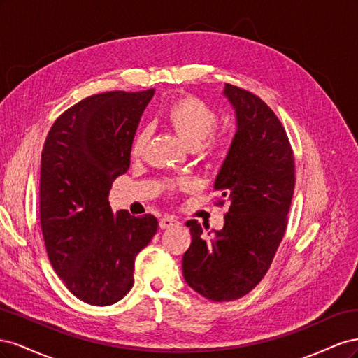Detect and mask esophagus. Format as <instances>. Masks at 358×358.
Returning a JSON list of instances; mask_svg holds the SVG:
<instances>
[{
  "mask_svg": "<svg viewBox=\"0 0 358 358\" xmlns=\"http://www.w3.org/2000/svg\"><path fill=\"white\" fill-rule=\"evenodd\" d=\"M178 220L173 218V216H162V218L159 220V229L166 230V229H170V227H175L178 225Z\"/></svg>",
  "mask_w": 358,
  "mask_h": 358,
  "instance_id": "obj_1",
  "label": "esophagus"
}]
</instances>
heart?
<instances>
[{
    "label": "heart",
    "mask_w": 358,
    "mask_h": 358,
    "mask_svg": "<svg viewBox=\"0 0 358 358\" xmlns=\"http://www.w3.org/2000/svg\"><path fill=\"white\" fill-rule=\"evenodd\" d=\"M167 122L179 134V137L189 148H199L204 155L215 157L225 152L230 146V137L225 134H210L215 127L218 125L220 115L212 106L197 99V96H183L169 106L166 112ZM150 137V128L143 127L136 134L131 154L134 157L142 155ZM170 187L187 188L188 182L180 180L171 183Z\"/></svg>",
    "instance_id": "heart-1"
}]
</instances>
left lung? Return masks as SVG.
<instances>
[{
	"label": "left lung",
	"mask_w": 358,
	"mask_h": 358,
	"mask_svg": "<svg viewBox=\"0 0 358 358\" xmlns=\"http://www.w3.org/2000/svg\"><path fill=\"white\" fill-rule=\"evenodd\" d=\"M237 131L216 176L218 204L229 203L224 227L206 233L191 220V245L182 258L187 284L203 297L230 301L264 278L287 230L294 192V155L273 110L246 90L225 83Z\"/></svg>",
	"instance_id": "obj_1"
}]
</instances>
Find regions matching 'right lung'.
I'll return each instance as SVG.
<instances>
[{
  "mask_svg": "<svg viewBox=\"0 0 358 358\" xmlns=\"http://www.w3.org/2000/svg\"><path fill=\"white\" fill-rule=\"evenodd\" d=\"M155 90L88 96L52 125L41 152L40 224L49 262L73 296L109 306L134 282V259L158 230L154 215L113 212V180Z\"/></svg>",
  "mask_w": 358,
  "mask_h": 358,
  "instance_id": "add662e5",
  "label": "right lung"
}]
</instances>
